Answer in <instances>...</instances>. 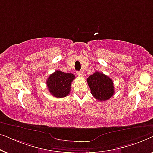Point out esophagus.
<instances>
[{"label": "esophagus", "instance_id": "esophagus-1", "mask_svg": "<svg viewBox=\"0 0 153 153\" xmlns=\"http://www.w3.org/2000/svg\"><path fill=\"white\" fill-rule=\"evenodd\" d=\"M76 74L79 76H83V72H82V71H78V72H76Z\"/></svg>", "mask_w": 153, "mask_h": 153}]
</instances>
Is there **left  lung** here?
<instances>
[{"mask_svg":"<svg viewBox=\"0 0 153 153\" xmlns=\"http://www.w3.org/2000/svg\"><path fill=\"white\" fill-rule=\"evenodd\" d=\"M87 83L91 94L99 101H106L114 94L112 79L100 72H95L87 79Z\"/></svg>","mask_w":153,"mask_h":153,"instance_id":"1","label":"left lung"}]
</instances>
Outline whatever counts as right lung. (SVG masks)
I'll use <instances>...</instances> for the list:
<instances>
[{"instance_id": "add662e5", "label": "right lung", "mask_w": 153, "mask_h": 153, "mask_svg": "<svg viewBox=\"0 0 153 153\" xmlns=\"http://www.w3.org/2000/svg\"><path fill=\"white\" fill-rule=\"evenodd\" d=\"M75 76L71 73L56 70L47 80V88L51 94L57 98L66 97L70 93L71 84Z\"/></svg>"}]
</instances>
